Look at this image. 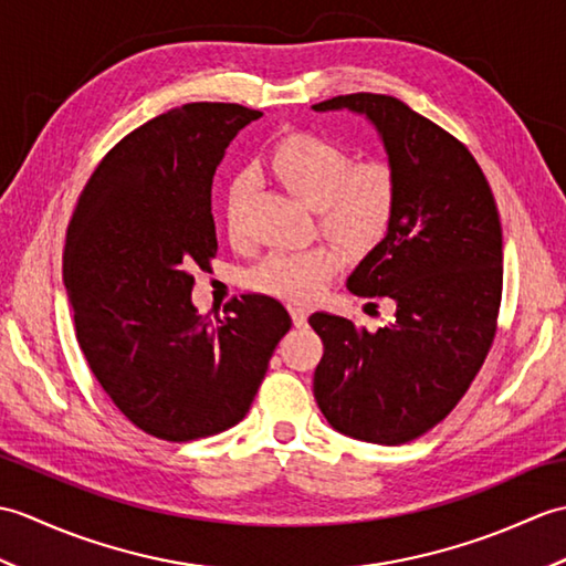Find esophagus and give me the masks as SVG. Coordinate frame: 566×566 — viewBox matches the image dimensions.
Wrapping results in <instances>:
<instances>
[{"label":"esophagus","instance_id":"esophagus-1","mask_svg":"<svg viewBox=\"0 0 566 566\" xmlns=\"http://www.w3.org/2000/svg\"><path fill=\"white\" fill-rule=\"evenodd\" d=\"M290 314H292L294 326H304L306 316H308V306H304V304H292V306H290Z\"/></svg>","mask_w":566,"mask_h":566}]
</instances>
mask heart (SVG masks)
Listing matches in <instances>:
<instances>
[{"label": "heart", "mask_w": 566, "mask_h": 566, "mask_svg": "<svg viewBox=\"0 0 566 566\" xmlns=\"http://www.w3.org/2000/svg\"><path fill=\"white\" fill-rule=\"evenodd\" d=\"M268 167L296 199L316 209L321 233L353 255H365L387 238L399 209V182L387 163H353L338 143L316 134H290L274 143ZM245 195L243 179H233L226 195L231 233L238 231ZM340 264V250L331 243L270 252L248 272V284L264 294L306 298L318 294Z\"/></svg>", "instance_id": "b5f03b06"}]
</instances>
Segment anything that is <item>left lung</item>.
Segmentation results:
<instances>
[{"label": "left lung", "mask_w": 566, "mask_h": 566, "mask_svg": "<svg viewBox=\"0 0 566 566\" xmlns=\"http://www.w3.org/2000/svg\"><path fill=\"white\" fill-rule=\"evenodd\" d=\"M314 109L365 114L399 182L387 238L347 276L355 296L391 298L396 316L369 333L350 318L311 314L323 340L314 396L343 436L403 444L450 416L496 338V199L464 143L396 97L357 92Z\"/></svg>", "instance_id": "obj_1"}]
</instances>
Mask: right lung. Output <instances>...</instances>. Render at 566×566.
Wrapping results in <instances>:
<instances>
[{"mask_svg": "<svg viewBox=\"0 0 566 566\" xmlns=\"http://www.w3.org/2000/svg\"><path fill=\"white\" fill-rule=\"evenodd\" d=\"M262 112L191 102L104 155L67 226L63 282L80 350L106 396L153 438L187 442L245 418L292 328L272 296L243 294L216 323L191 270L216 258L211 182L228 143Z\"/></svg>", "mask_w": 566, "mask_h": 566, "instance_id": "obj_1", "label": "right lung"}]
</instances>
